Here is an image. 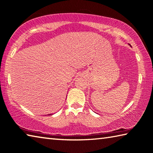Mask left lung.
Instances as JSON below:
<instances>
[{
	"label": "left lung",
	"instance_id": "1",
	"mask_svg": "<svg viewBox=\"0 0 153 153\" xmlns=\"http://www.w3.org/2000/svg\"><path fill=\"white\" fill-rule=\"evenodd\" d=\"M129 45H130V44H129Z\"/></svg>",
	"mask_w": 153,
	"mask_h": 153
}]
</instances>
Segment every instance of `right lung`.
<instances>
[{"instance_id":"right-lung-1","label":"right lung","mask_w":153,"mask_h":153,"mask_svg":"<svg viewBox=\"0 0 153 153\" xmlns=\"http://www.w3.org/2000/svg\"><path fill=\"white\" fill-rule=\"evenodd\" d=\"M49 115H51V114H49Z\"/></svg>"}]
</instances>
